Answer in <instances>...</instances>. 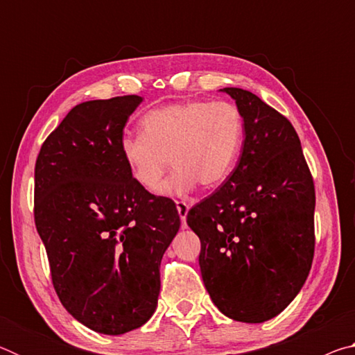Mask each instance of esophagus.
<instances>
[{"label": "esophagus", "instance_id": "1", "mask_svg": "<svg viewBox=\"0 0 355 355\" xmlns=\"http://www.w3.org/2000/svg\"><path fill=\"white\" fill-rule=\"evenodd\" d=\"M177 209H178L180 219H182V224L184 227L186 225V216H188V211H189V205L183 200H178L177 202Z\"/></svg>", "mask_w": 355, "mask_h": 355}]
</instances>
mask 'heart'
Instances as JSON below:
<instances>
[{"instance_id": "b5f03b06", "label": "heart", "mask_w": 355, "mask_h": 355, "mask_svg": "<svg viewBox=\"0 0 355 355\" xmlns=\"http://www.w3.org/2000/svg\"><path fill=\"white\" fill-rule=\"evenodd\" d=\"M142 135H125L120 153L135 182L155 192L168 168L176 169L161 194L184 196L199 183L216 188L236 164L244 137V119L230 101L188 100L147 112Z\"/></svg>"}]
</instances>
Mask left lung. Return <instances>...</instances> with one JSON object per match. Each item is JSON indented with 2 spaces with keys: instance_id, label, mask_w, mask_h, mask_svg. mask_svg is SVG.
I'll return each instance as SVG.
<instances>
[{
  "instance_id": "1",
  "label": "left lung",
  "mask_w": 355,
  "mask_h": 355,
  "mask_svg": "<svg viewBox=\"0 0 355 355\" xmlns=\"http://www.w3.org/2000/svg\"><path fill=\"white\" fill-rule=\"evenodd\" d=\"M244 119L238 166L186 222L200 238L203 282L222 313L277 316L307 280L315 254V184L290 120L255 94L225 87Z\"/></svg>"
}]
</instances>
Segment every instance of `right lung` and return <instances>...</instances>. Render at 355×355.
<instances>
[{"instance_id": "1", "label": "right lung", "mask_w": 355, "mask_h": 355, "mask_svg": "<svg viewBox=\"0 0 355 355\" xmlns=\"http://www.w3.org/2000/svg\"><path fill=\"white\" fill-rule=\"evenodd\" d=\"M142 97L76 105L42 144L34 220L65 310L106 335L141 327L159 294V264L180 228L175 203L137 184L120 153Z\"/></svg>"}]
</instances>
